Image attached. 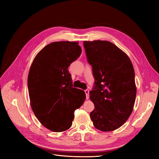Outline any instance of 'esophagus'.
I'll use <instances>...</instances> for the list:
<instances>
[{
  "mask_svg": "<svg viewBox=\"0 0 159 159\" xmlns=\"http://www.w3.org/2000/svg\"><path fill=\"white\" fill-rule=\"evenodd\" d=\"M85 93L86 95V99H89V89H85Z\"/></svg>",
  "mask_w": 159,
  "mask_h": 159,
  "instance_id": "34e87169",
  "label": "esophagus"
}]
</instances>
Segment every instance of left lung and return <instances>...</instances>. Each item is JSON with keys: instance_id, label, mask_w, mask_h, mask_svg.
Returning a JSON list of instances; mask_svg holds the SVG:
<instances>
[{"instance_id": "1", "label": "left lung", "mask_w": 159, "mask_h": 159, "mask_svg": "<svg viewBox=\"0 0 159 159\" xmlns=\"http://www.w3.org/2000/svg\"><path fill=\"white\" fill-rule=\"evenodd\" d=\"M84 46L95 79L89 92L95 107L91 119L100 131H114L127 121L133 109L137 88L133 64L125 53L109 41H84Z\"/></svg>"}]
</instances>
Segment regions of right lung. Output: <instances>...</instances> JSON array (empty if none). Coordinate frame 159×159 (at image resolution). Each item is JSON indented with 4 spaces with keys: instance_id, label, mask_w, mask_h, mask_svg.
I'll use <instances>...</instances> for the list:
<instances>
[{
    "instance_id": "add662e5",
    "label": "right lung",
    "mask_w": 159,
    "mask_h": 159,
    "mask_svg": "<svg viewBox=\"0 0 159 159\" xmlns=\"http://www.w3.org/2000/svg\"><path fill=\"white\" fill-rule=\"evenodd\" d=\"M81 53L78 42H54L34 59L28 76L30 105L43 126L54 132L69 129L74 111L85 99L84 91L73 88L70 65Z\"/></svg>"
}]
</instances>
